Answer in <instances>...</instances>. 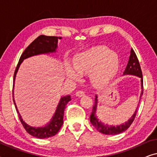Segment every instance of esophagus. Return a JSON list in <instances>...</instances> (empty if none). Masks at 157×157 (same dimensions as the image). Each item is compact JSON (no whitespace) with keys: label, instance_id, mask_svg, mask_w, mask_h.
<instances>
[{"label":"esophagus","instance_id":"obj_1","mask_svg":"<svg viewBox=\"0 0 157 157\" xmlns=\"http://www.w3.org/2000/svg\"><path fill=\"white\" fill-rule=\"evenodd\" d=\"M75 94H76V96H78V97H82V96H84L85 92L83 91H78Z\"/></svg>","mask_w":157,"mask_h":157}]
</instances>
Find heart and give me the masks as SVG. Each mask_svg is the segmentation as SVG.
I'll return each mask as SVG.
<instances>
[{
  "label": "heart",
  "mask_w": 157,
  "mask_h": 157,
  "mask_svg": "<svg viewBox=\"0 0 157 157\" xmlns=\"http://www.w3.org/2000/svg\"><path fill=\"white\" fill-rule=\"evenodd\" d=\"M119 68V58L110 48L94 47L78 53L74 59V66L65 64V74L68 79L78 80L81 74L90 71L91 82L97 87L105 86L114 78Z\"/></svg>",
  "instance_id": "b5f03b06"
}]
</instances>
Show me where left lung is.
<instances>
[{
	"mask_svg": "<svg viewBox=\"0 0 157 157\" xmlns=\"http://www.w3.org/2000/svg\"><path fill=\"white\" fill-rule=\"evenodd\" d=\"M126 75H132V76H135L139 77L141 79V92L140 94V97H139V101H140L141 97L142 96L143 94V79H142V73H141L140 64L137 59V56L135 53L134 51L133 48L131 49L130 51V56L129 59H128L127 66H126V69L124 71L123 76H126ZM98 96L96 95L95 98V102H94V105L93 106V110H92L91 114L90 116V121L94 127L97 129L98 132L102 133L106 135H117L121 133L125 132L127 128L131 126L132 122L134 121L136 117V113L138 110V106H137L136 110H135L134 114L130 117L128 121H126L125 123L119 124V125L113 126V125H109V124H105L98 119L97 116H96V111H97V106H98Z\"/></svg>",
	"mask_w": 157,
	"mask_h": 157,
	"instance_id": "8db88e82",
	"label": "left lung"
}]
</instances>
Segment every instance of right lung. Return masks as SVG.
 I'll return each instance as SVG.
<instances>
[{
    "label": "right lung",
    "instance_id": "obj_1",
    "mask_svg": "<svg viewBox=\"0 0 157 157\" xmlns=\"http://www.w3.org/2000/svg\"><path fill=\"white\" fill-rule=\"evenodd\" d=\"M61 38L56 37V36H48L44 35H40V36L33 40L29 46L25 48L21 56L19 59L18 63L17 65L16 69L15 71L13 76V88L15 85V80H16V74L20 68L21 64L25 59H29L30 57L35 56L42 55V54H50V53L57 52L58 48V41ZM14 92L13 89V102L16 106V111L18 113L19 119L21 124H23V127L26 130V132L31 134V136L38 139H46L54 136L59 132L60 128L63 125V114L64 109L68 101L71 100L70 95L64 96L60 98V101L56 106L54 114L53 115L50 121L46 123L45 125L41 126H33L28 124L19 113L18 107L16 106V101L14 100Z\"/></svg>",
    "mask_w": 157,
    "mask_h": 157
}]
</instances>
